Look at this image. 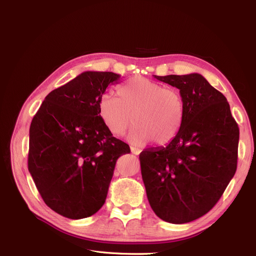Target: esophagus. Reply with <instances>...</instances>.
Segmentation results:
<instances>
[{
	"label": "esophagus",
	"instance_id": "1",
	"mask_svg": "<svg viewBox=\"0 0 256 256\" xmlns=\"http://www.w3.org/2000/svg\"><path fill=\"white\" fill-rule=\"evenodd\" d=\"M130 150H131V152H132L134 154H138L141 152L140 148H136V147H134V146L130 147Z\"/></svg>",
	"mask_w": 256,
	"mask_h": 256
}]
</instances>
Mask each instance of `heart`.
<instances>
[{
  "label": "heart",
  "instance_id": "obj_1",
  "mask_svg": "<svg viewBox=\"0 0 256 256\" xmlns=\"http://www.w3.org/2000/svg\"><path fill=\"white\" fill-rule=\"evenodd\" d=\"M98 115L114 136H122L134 122L128 136L134 145L154 140L164 145L180 132L184 118V102L180 90L164 88L143 76H134L120 85L118 97L104 94L97 102Z\"/></svg>",
  "mask_w": 256,
  "mask_h": 256
}]
</instances>
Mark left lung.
Returning a JSON list of instances; mask_svg holds the SVG:
<instances>
[{
    "instance_id": "8db88e82",
    "label": "left lung",
    "mask_w": 256,
    "mask_h": 256,
    "mask_svg": "<svg viewBox=\"0 0 256 256\" xmlns=\"http://www.w3.org/2000/svg\"><path fill=\"white\" fill-rule=\"evenodd\" d=\"M154 76L180 90L184 118L168 145L140 154L142 178L160 219L188 223L210 210L234 177L239 128L226 98L202 74Z\"/></svg>"
}]
</instances>
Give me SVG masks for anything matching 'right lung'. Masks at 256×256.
<instances>
[{"label": "right lung", "mask_w": 256, "mask_h": 256, "mask_svg": "<svg viewBox=\"0 0 256 256\" xmlns=\"http://www.w3.org/2000/svg\"><path fill=\"white\" fill-rule=\"evenodd\" d=\"M120 74L84 72L44 98L30 127L28 172L52 210L69 219L96 214L129 145L113 136L97 102Z\"/></svg>", "instance_id": "add662e5"}]
</instances>
